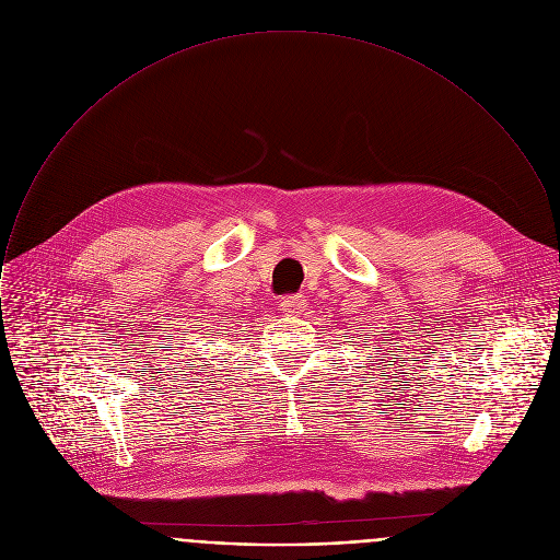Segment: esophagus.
I'll return each mask as SVG.
<instances>
[{
	"mask_svg": "<svg viewBox=\"0 0 560 560\" xmlns=\"http://www.w3.org/2000/svg\"><path fill=\"white\" fill-rule=\"evenodd\" d=\"M304 308H306V300H304V295H300V293L284 295V298L280 300V311H282L284 315H300V313H304Z\"/></svg>",
	"mask_w": 560,
	"mask_h": 560,
	"instance_id": "obj_1",
	"label": "esophagus"
}]
</instances>
